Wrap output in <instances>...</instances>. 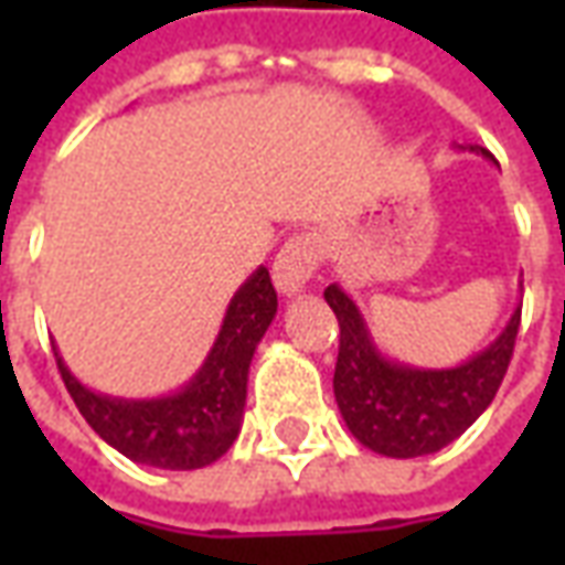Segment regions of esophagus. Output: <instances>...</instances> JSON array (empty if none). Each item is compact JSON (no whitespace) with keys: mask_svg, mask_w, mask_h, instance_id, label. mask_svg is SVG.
<instances>
[{"mask_svg":"<svg viewBox=\"0 0 565 565\" xmlns=\"http://www.w3.org/2000/svg\"><path fill=\"white\" fill-rule=\"evenodd\" d=\"M315 269H318V245L308 235H296L278 250L271 266V281L281 296H296L306 290Z\"/></svg>","mask_w":565,"mask_h":565,"instance_id":"esophagus-1","label":"esophagus"}]
</instances>
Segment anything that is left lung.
I'll return each instance as SVG.
<instances>
[{
    "label": "left lung",
    "instance_id": "1",
    "mask_svg": "<svg viewBox=\"0 0 565 565\" xmlns=\"http://www.w3.org/2000/svg\"><path fill=\"white\" fill-rule=\"evenodd\" d=\"M460 150L493 160V153L478 145ZM323 299L335 311L342 330L332 391L344 426L363 448L396 460L448 448L484 415L505 379L521 327L518 306L502 332L478 354L457 366L426 369L384 354L360 306L339 284H330Z\"/></svg>",
    "mask_w": 565,
    "mask_h": 565
}]
</instances>
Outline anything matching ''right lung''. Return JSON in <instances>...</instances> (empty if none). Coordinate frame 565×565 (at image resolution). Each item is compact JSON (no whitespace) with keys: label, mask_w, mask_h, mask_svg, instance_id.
Here are the masks:
<instances>
[{"label":"right lung","mask_w":565,"mask_h":565,"mask_svg":"<svg viewBox=\"0 0 565 565\" xmlns=\"http://www.w3.org/2000/svg\"><path fill=\"white\" fill-rule=\"evenodd\" d=\"M278 311V294L269 269L250 271L226 306L221 332L196 375L178 391L127 399L90 391L72 375L54 344L56 366L84 420L124 457L153 469H202L233 448L242 429L247 372L263 335Z\"/></svg>","instance_id":"add662e5"}]
</instances>
